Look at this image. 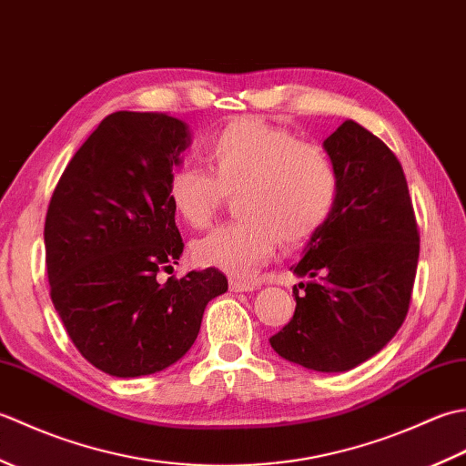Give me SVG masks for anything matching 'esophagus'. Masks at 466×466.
<instances>
[{
    "label": "esophagus",
    "instance_id": "esophagus-1",
    "mask_svg": "<svg viewBox=\"0 0 466 466\" xmlns=\"http://www.w3.org/2000/svg\"><path fill=\"white\" fill-rule=\"evenodd\" d=\"M256 289H258V284H254V282L236 280V279L230 280V290H232V292H252V290H256Z\"/></svg>",
    "mask_w": 466,
    "mask_h": 466
}]
</instances>
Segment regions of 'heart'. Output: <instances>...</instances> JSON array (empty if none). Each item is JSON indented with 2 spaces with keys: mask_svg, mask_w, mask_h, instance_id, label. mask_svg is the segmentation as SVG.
Here are the masks:
<instances>
[{
  "mask_svg": "<svg viewBox=\"0 0 466 466\" xmlns=\"http://www.w3.org/2000/svg\"><path fill=\"white\" fill-rule=\"evenodd\" d=\"M208 172L180 166L167 180V202L184 224L204 228L236 194L240 220L216 228L196 240L198 264L232 276H250L282 240L299 246L329 218L339 176L322 147L258 117H236L204 144Z\"/></svg>",
  "mask_w": 466,
  "mask_h": 466,
  "instance_id": "heart-1",
  "label": "heart"
}]
</instances>
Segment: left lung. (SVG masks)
<instances>
[{
    "instance_id": "1",
    "label": "left lung",
    "mask_w": 466,
    "mask_h": 466,
    "mask_svg": "<svg viewBox=\"0 0 466 466\" xmlns=\"http://www.w3.org/2000/svg\"><path fill=\"white\" fill-rule=\"evenodd\" d=\"M322 146L339 190L292 266L310 280L292 289L294 316L270 344L304 369L346 372L379 354L402 326L420 238L407 177L389 146L352 120Z\"/></svg>"
}]
</instances>
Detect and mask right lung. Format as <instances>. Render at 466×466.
Returning <instances> with one entry per match:
<instances>
[{
  "mask_svg": "<svg viewBox=\"0 0 466 466\" xmlns=\"http://www.w3.org/2000/svg\"><path fill=\"white\" fill-rule=\"evenodd\" d=\"M190 144V126L172 116H107L74 154L47 208L52 302L84 359L117 379L180 360L208 302L228 290L216 268L156 280L184 250L166 190Z\"/></svg>",
  "mask_w": 466,
  "mask_h": 466,
  "instance_id": "1",
  "label": "right lung"
}]
</instances>
